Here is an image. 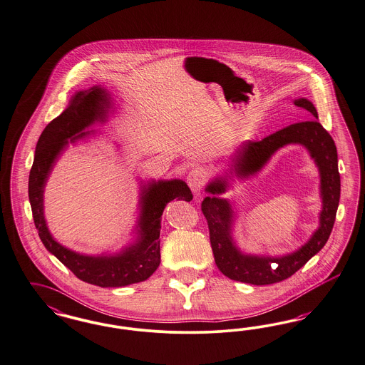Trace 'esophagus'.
Here are the masks:
<instances>
[{
    "label": "esophagus",
    "instance_id": "1",
    "mask_svg": "<svg viewBox=\"0 0 365 365\" xmlns=\"http://www.w3.org/2000/svg\"><path fill=\"white\" fill-rule=\"evenodd\" d=\"M187 183H189V187L194 194H200L201 190L204 189V171L200 170V168L191 170L189 173V175H187Z\"/></svg>",
    "mask_w": 365,
    "mask_h": 365
}]
</instances>
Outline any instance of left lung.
<instances>
[{
	"mask_svg": "<svg viewBox=\"0 0 365 365\" xmlns=\"http://www.w3.org/2000/svg\"><path fill=\"white\" fill-rule=\"evenodd\" d=\"M293 103L307 110L311 114V120L289 125L261 141H246L236 152L228 173L215 178L205 187L209 195L205 197L201 206L209 227L215 261L220 272L235 281L269 285L291 277L321 251L336 221L341 179L334 140L318 122V113L312 102L300 98L294 99ZM291 143L304 145L319 167L322 198L320 227L307 244L289 255L269 257L243 253L235 246L232 235L235 212L232 205L219 195L229 187L228 178L236 175L244 180L255 175L277 150Z\"/></svg>",
	"mask_w": 365,
	"mask_h": 365,
	"instance_id": "8db88e82",
	"label": "left lung"
}]
</instances>
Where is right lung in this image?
<instances>
[{"mask_svg":"<svg viewBox=\"0 0 365 365\" xmlns=\"http://www.w3.org/2000/svg\"><path fill=\"white\" fill-rule=\"evenodd\" d=\"M111 96L102 86L78 91L59 117L53 119L41 134L32 168L29 171V197L32 217L39 237L81 281L102 288L126 287L150 277L160 264L161 215L174 200L191 201L192 194L180 179L141 183L140 215L130 243L114 254L87 255L62 246L50 234L44 219V186L56 163L69 144L84 140L96 130H87L96 122H106L111 108Z\"/></svg>","mask_w":365,"mask_h":365,"instance_id":"right-lung-1","label":"right lung"}]
</instances>
